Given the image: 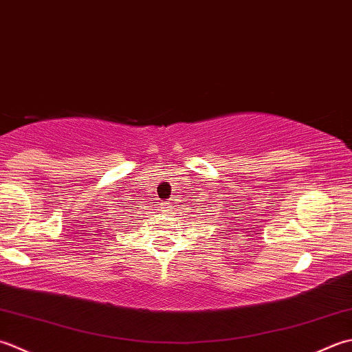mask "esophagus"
<instances>
[{
    "label": "esophagus",
    "mask_w": 352,
    "mask_h": 352,
    "mask_svg": "<svg viewBox=\"0 0 352 352\" xmlns=\"http://www.w3.org/2000/svg\"><path fill=\"white\" fill-rule=\"evenodd\" d=\"M168 208H170V206H167V205H164V206H162V211H164V212H167V211H168Z\"/></svg>",
    "instance_id": "34e87169"
}]
</instances>
